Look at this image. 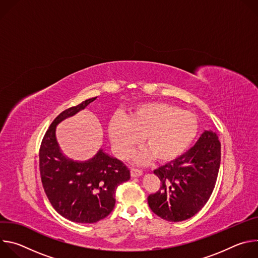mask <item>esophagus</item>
Returning a JSON list of instances; mask_svg holds the SVG:
<instances>
[{
	"instance_id": "34e87169",
	"label": "esophagus",
	"mask_w": 258,
	"mask_h": 258,
	"mask_svg": "<svg viewBox=\"0 0 258 258\" xmlns=\"http://www.w3.org/2000/svg\"><path fill=\"white\" fill-rule=\"evenodd\" d=\"M131 174L133 177H138V176H141L143 174V171L141 169H138V168H132L131 169Z\"/></svg>"
}]
</instances>
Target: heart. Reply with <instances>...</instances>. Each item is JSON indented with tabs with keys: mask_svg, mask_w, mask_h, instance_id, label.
Listing matches in <instances>:
<instances>
[{
	"mask_svg": "<svg viewBox=\"0 0 258 258\" xmlns=\"http://www.w3.org/2000/svg\"><path fill=\"white\" fill-rule=\"evenodd\" d=\"M198 132L194 114L164 102L144 103L133 109L126 120L114 118L109 125V135L116 152L128 157L134 147L143 138V152L138 160L149 154L157 161H170L186 151Z\"/></svg>",
	"mask_w": 258,
	"mask_h": 258,
	"instance_id": "obj_1",
	"label": "heart"
}]
</instances>
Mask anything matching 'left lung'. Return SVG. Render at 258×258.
<instances>
[{"label": "left lung", "instance_id": "1", "mask_svg": "<svg viewBox=\"0 0 258 258\" xmlns=\"http://www.w3.org/2000/svg\"><path fill=\"white\" fill-rule=\"evenodd\" d=\"M220 165V142L205 131L185 154L154 170L160 188L148 196L151 210L168 222H181L199 212L210 198Z\"/></svg>", "mask_w": 258, "mask_h": 258}]
</instances>
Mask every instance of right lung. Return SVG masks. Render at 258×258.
<instances>
[{"label":"right lung","mask_w":258,"mask_h":258,"mask_svg":"<svg viewBox=\"0 0 258 258\" xmlns=\"http://www.w3.org/2000/svg\"><path fill=\"white\" fill-rule=\"evenodd\" d=\"M96 99L61 112L45 134L40 149L41 178L49 201L63 217L80 224H94L105 218L114 208L117 187L131 178L124 163L103 149L88 161H73L61 152L56 139L57 124Z\"/></svg>","instance_id":"add662e5"}]
</instances>
